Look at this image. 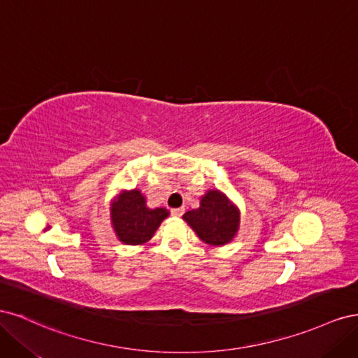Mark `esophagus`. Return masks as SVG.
Wrapping results in <instances>:
<instances>
[{
    "mask_svg": "<svg viewBox=\"0 0 358 358\" xmlns=\"http://www.w3.org/2000/svg\"><path fill=\"white\" fill-rule=\"evenodd\" d=\"M183 212H185V209L183 208H178V209H171V215L176 216V218H180V216L183 215Z\"/></svg>",
    "mask_w": 358,
    "mask_h": 358,
    "instance_id": "esophagus-1",
    "label": "esophagus"
}]
</instances>
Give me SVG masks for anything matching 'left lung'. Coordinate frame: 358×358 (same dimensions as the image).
<instances>
[{
	"label": "left lung",
	"mask_w": 358,
	"mask_h": 358,
	"mask_svg": "<svg viewBox=\"0 0 358 358\" xmlns=\"http://www.w3.org/2000/svg\"><path fill=\"white\" fill-rule=\"evenodd\" d=\"M208 246L230 243L241 229V209L221 189H208L200 199V208L182 216Z\"/></svg>",
	"instance_id": "1"
}]
</instances>
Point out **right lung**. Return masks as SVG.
Instances as JSON below:
<instances>
[{
  "mask_svg": "<svg viewBox=\"0 0 358 358\" xmlns=\"http://www.w3.org/2000/svg\"><path fill=\"white\" fill-rule=\"evenodd\" d=\"M170 212L166 208L150 209L138 188L122 189L110 201V224L119 242L143 245L152 239Z\"/></svg>",
  "mask_w": 358,
  "mask_h": 358,
  "instance_id": "add662e5",
  "label": "right lung"
}]
</instances>
